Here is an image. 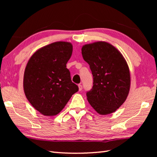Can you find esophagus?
Segmentation results:
<instances>
[{"label":"esophagus","instance_id":"obj_1","mask_svg":"<svg viewBox=\"0 0 157 157\" xmlns=\"http://www.w3.org/2000/svg\"><path fill=\"white\" fill-rule=\"evenodd\" d=\"M78 88H79V91H81L82 90V84H79L78 85Z\"/></svg>","mask_w":157,"mask_h":157}]
</instances>
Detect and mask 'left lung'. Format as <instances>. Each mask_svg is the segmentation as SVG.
<instances>
[{"instance_id":"8db88e82","label":"left lung","mask_w":157,"mask_h":157,"mask_svg":"<svg viewBox=\"0 0 157 157\" xmlns=\"http://www.w3.org/2000/svg\"><path fill=\"white\" fill-rule=\"evenodd\" d=\"M94 79L93 87L86 94L88 101L100 115L114 113L128 97L131 78L125 58L115 46L99 41L82 48Z\"/></svg>"}]
</instances>
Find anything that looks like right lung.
I'll return each instance as SVG.
<instances>
[{"mask_svg":"<svg viewBox=\"0 0 157 157\" xmlns=\"http://www.w3.org/2000/svg\"><path fill=\"white\" fill-rule=\"evenodd\" d=\"M72 52L71 43L53 42L37 50L27 63L23 90L33 107L43 115L59 114L78 91L66 68Z\"/></svg>","mask_w":157,"mask_h":157,"instance_id":"obj_1","label":"right lung"}]
</instances>
